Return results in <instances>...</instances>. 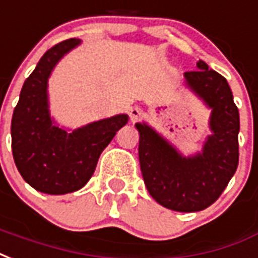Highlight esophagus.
<instances>
[{
  "mask_svg": "<svg viewBox=\"0 0 258 258\" xmlns=\"http://www.w3.org/2000/svg\"><path fill=\"white\" fill-rule=\"evenodd\" d=\"M128 113H130V119H131V121H133V123L138 121V120L142 117V109H141V108H138V106L131 108Z\"/></svg>",
  "mask_w": 258,
  "mask_h": 258,
  "instance_id": "1",
  "label": "esophagus"
}]
</instances>
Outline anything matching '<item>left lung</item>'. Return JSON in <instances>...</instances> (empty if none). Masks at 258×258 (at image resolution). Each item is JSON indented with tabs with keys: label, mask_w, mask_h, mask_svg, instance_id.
Wrapping results in <instances>:
<instances>
[{
	"label": "left lung",
	"mask_w": 258,
	"mask_h": 258,
	"mask_svg": "<svg viewBox=\"0 0 258 258\" xmlns=\"http://www.w3.org/2000/svg\"><path fill=\"white\" fill-rule=\"evenodd\" d=\"M186 85L211 108L209 128L200 153L184 157L146 123H137L139 164L148 191L163 207L198 212L211 207L234 176L239 161V112L226 78L198 61L184 72Z\"/></svg>",
	"instance_id": "1"
}]
</instances>
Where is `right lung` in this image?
<instances>
[{"label":"right lung","instance_id":"right-lung-1","mask_svg":"<svg viewBox=\"0 0 258 258\" xmlns=\"http://www.w3.org/2000/svg\"><path fill=\"white\" fill-rule=\"evenodd\" d=\"M79 43L75 38L67 39L42 56L23 85L11 124L12 153L19 172L31 187L51 196L83 187L93 176L102 150L128 121L127 114H116L67 131L50 117L49 76L57 62Z\"/></svg>","mask_w":258,"mask_h":258}]
</instances>
